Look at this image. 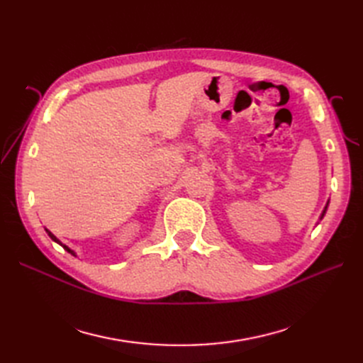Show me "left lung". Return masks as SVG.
I'll return each instance as SVG.
<instances>
[{
  "label": "left lung",
  "instance_id": "obj_1",
  "mask_svg": "<svg viewBox=\"0 0 363 363\" xmlns=\"http://www.w3.org/2000/svg\"><path fill=\"white\" fill-rule=\"evenodd\" d=\"M327 207H328V201H327V204H325V207H324V211H323V213H321V218H320V219H323V218H324V215H325V212H327Z\"/></svg>",
  "mask_w": 363,
  "mask_h": 363
}]
</instances>
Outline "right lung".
I'll use <instances>...</instances> for the list:
<instances>
[{
	"instance_id": "add662e5",
	"label": "right lung",
	"mask_w": 363,
	"mask_h": 363,
	"mask_svg": "<svg viewBox=\"0 0 363 363\" xmlns=\"http://www.w3.org/2000/svg\"><path fill=\"white\" fill-rule=\"evenodd\" d=\"M45 232H47V233H48V236H50V238H51V239H52V240H54V242H57V244H59V245H62V247H63V248H65V250H67V251H68V252H71V255H72V256H75V257H77V255H75V252H74V251H72V250H71V248H69V247H68V245H65V244H62V242H60V240H59V239H57V238H56V236H54V235H52V233H51V232H50V230H48V228H45Z\"/></svg>"
}]
</instances>
